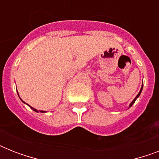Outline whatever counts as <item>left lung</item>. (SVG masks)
Segmentation results:
<instances>
[{
    "label": "left lung",
    "instance_id": "obj_1",
    "mask_svg": "<svg viewBox=\"0 0 159 159\" xmlns=\"http://www.w3.org/2000/svg\"><path fill=\"white\" fill-rule=\"evenodd\" d=\"M143 84H142V87H141V89H140V91H139V93H138V95H137V96H136V97H135V98H134V99L133 100V102H131L130 104H129V107H131V106H133V104H134V102H135L136 99H137V98H138V97H139V96H140L141 92H142V90H143Z\"/></svg>",
    "mask_w": 159,
    "mask_h": 159
}]
</instances>
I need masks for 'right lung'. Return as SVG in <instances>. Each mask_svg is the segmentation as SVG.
Wrapping results in <instances>:
<instances>
[{
	"label": "right lung",
	"mask_w": 159,
	"mask_h": 159,
	"mask_svg": "<svg viewBox=\"0 0 159 159\" xmlns=\"http://www.w3.org/2000/svg\"><path fill=\"white\" fill-rule=\"evenodd\" d=\"M17 93H18V92H17ZM18 96H19V94H18ZM20 100H21V99H20ZM21 101H22V100H21ZM22 102H24L23 101H22ZM24 103H25V104H26L25 102H24ZM27 105H28V104H27ZM28 106H29V105H28ZM30 106V108L32 109V110H33V111H35V112H39H39H41V113H43V112H46V111H37V110H36V109L33 108V107H32V106Z\"/></svg>",
	"instance_id": "right-lung-1"
}]
</instances>
